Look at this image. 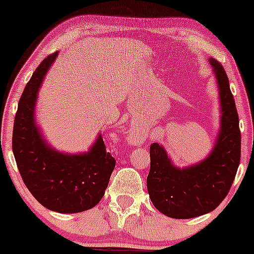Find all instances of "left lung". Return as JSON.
I'll return each instance as SVG.
<instances>
[{
  "label": "left lung",
  "instance_id": "left-lung-1",
  "mask_svg": "<svg viewBox=\"0 0 254 254\" xmlns=\"http://www.w3.org/2000/svg\"><path fill=\"white\" fill-rule=\"evenodd\" d=\"M220 93V130L212 150L202 161L177 167L165 148L150 145L147 188L154 206L172 218H192L217 208L230 190L241 155V135L235 101L223 66L209 58Z\"/></svg>",
  "mask_w": 254,
  "mask_h": 254
}]
</instances>
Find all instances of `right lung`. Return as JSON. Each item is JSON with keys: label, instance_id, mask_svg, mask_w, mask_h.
I'll use <instances>...</instances> for the list:
<instances>
[{"label": "right lung", "instance_id": "right-lung-1", "mask_svg": "<svg viewBox=\"0 0 254 254\" xmlns=\"http://www.w3.org/2000/svg\"><path fill=\"white\" fill-rule=\"evenodd\" d=\"M58 56L39 64L26 84L15 115L13 153L25 185L49 210L75 214L94 208L105 194L116 160L106 151L101 133L86 153H61L44 138L36 123L38 92Z\"/></svg>", "mask_w": 254, "mask_h": 254}]
</instances>
